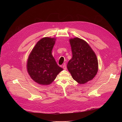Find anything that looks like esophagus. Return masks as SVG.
<instances>
[{"instance_id":"esophagus-1","label":"esophagus","mask_w":122,"mask_h":122,"mask_svg":"<svg viewBox=\"0 0 122 122\" xmlns=\"http://www.w3.org/2000/svg\"><path fill=\"white\" fill-rule=\"evenodd\" d=\"M63 68L64 69H65V70H66V65H64L63 66Z\"/></svg>"}]
</instances>
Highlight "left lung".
Returning <instances> with one entry per match:
<instances>
[{
	"mask_svg": "<svg viewBox=\"0 0 122 122\" xmlns=\"http://www.w3.org/2000/svg\"><path fill=\"white\" fill-rule=\"evenodd\" d=\"M72 58L67 68L73 79L80 84L92 80L98 71V61L95 52L84 40L74 38L69 40Z\"/></svg>",
	"mask_w": 122,
	"mask_h": 122,
	"instance_id": "8db88e82",
	"label": "left lung"
}]
</instances>
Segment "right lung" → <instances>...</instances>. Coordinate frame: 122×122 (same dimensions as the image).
<instances>
[{
	"mask_svg": "<svg viewBox=\"0 0 122 122\" xmlns=\"http://www.w3.org/2000/svg\"><path fill=\"white\" fill-rule=\"evenodd\" d=\"M56 39L45 37L40 40L30 53L27 62V70L34 81L49 85L56 78L63 68L51 55Z\"/></svg>",
	"mask_w": 122,
	"mask_h": 122,
	"instance_id": "right-lung-1",
	"label": "right lung"
}]
</instances>
